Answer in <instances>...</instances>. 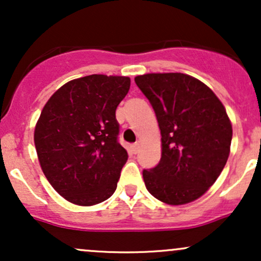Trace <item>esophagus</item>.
<instances>
[{"label":"esophagus","mask_w":261,"mask_h":261,"mask_svg":"<svg viewBox=\"0 0 261 261\" xmlns=\"http://www.w3.org/2000/svg\"><path fill=\"white\" fill-rule=\"evenodd\" d=\"M131 151H133L134 154L139 153V151H140V145H139V143H134V145H131Z\"/></svg>","instance_id":"esophagus-1"}]
</instances>
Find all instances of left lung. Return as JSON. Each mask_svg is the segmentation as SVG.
<instances>
[{
  "mask_svg": "<svg viewBox=\"0 0 261 261\" xmlns=\"http://www.w3.org/2000/svg\"><path fill=\"white\" fill-rule=\"evenodd\" d=\"M157 116L161 161L142 172L151 195L168 205L202 196L228 160L232 124L223 104L205 83L185 73L135 77Z\"/></svg>",
  "mask_w": 261,
  "mask_h": 261,
  "instance_id": "obj_1",
  "label": "left lung"
}]
</instances>
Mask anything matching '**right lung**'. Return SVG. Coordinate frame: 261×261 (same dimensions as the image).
<instances>
[{
	"label": "right lung",
	"instance_id": "1",
	"mask_svg": "<svg viewBox=\"0 0 261 261\" xmlns=\"http://www.w3.org/2000/svg\"><path fill=\"white\" fill-rule=\"evenodd\" d=\"M130 82L106 74L72 80L41 110L34 130L39 163L51 187L74 205H97L115 191L127 161L115 110Z\"/></svg>",
	"mask_w": 261,
	"mask_h": 261
}]
</instances>
